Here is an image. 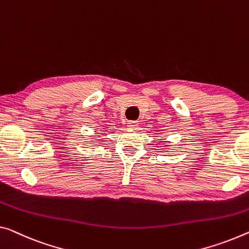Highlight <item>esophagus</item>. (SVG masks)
Here are the masks:
<instances>
[{
	"label": "esophagus",
	"instance_id": "obj_1",
	"mask_svg": "<svg viewBox=\"0 0 249 249\" xmlns=\"http://www.w3.org/2000/svg\"><path fill=\"white\" fill-rule=\"evenodd\" d=\"M138 125H139V124H138L137 121H129L128 124H127V127L129 128V129H138Z\"/></svg>",
	"mask_w": 249,
	"mask_h": 249
}]
</instances>
